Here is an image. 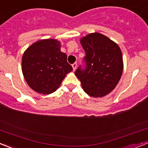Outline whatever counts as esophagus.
<instances>
[{
  "instance_id": "34e87169",
  "label": "esophagus",
  "mask_w": 148,
  "mask_h": 148,
  "mask_svg": "<svg viewBox=\"0 0 148 148\" xmlns=\"http://www.w3.org/2000/svg\"><path fill=\"white\" fill-rule=\"evenodd\" d=\"M72 66H73V71H75V69H76V67H77L76 63H74V64H72Z\"/></svg>"
}]
</instances>
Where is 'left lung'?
I'll list each match as a JSON object with an SVG mask.
<instances>
[{"label": "left lung", "mask_w": 148, "mask_h": 148, "mask_svg": "<svg viewBox=\"0 0 148 148\" xmlns=\"http://www.w3.org/2000/svg\"><path fill=\"white\" fill-rule=\"evenodd\" d=\"M85 52L83 65L75 74L84 92L98 98L108 95L116 87L123 71L122 54L119 47L100 33L89 34L81 39Z\"/></svg>", "instance_id": "obj_1"}]
</instances>
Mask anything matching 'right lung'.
I'll list each match as a JSON object with an SVG mask.
<instances>
[{"label":"right lung","mask_w":148,"mask_h":148,"mask_svg":"<svg viewBox=\"0 0 148 148\" xmlns=\"http://www.w3.org/2000/svg\"><path fill=\"white\" fill-rule=\"evenodd\" d=\"M67 56L54 39L39 40L31 45L22 58V72L28 85L39 93L55 92L73 67Z\"/></svg>","instance_id":"obj_1"}]
</instances>
